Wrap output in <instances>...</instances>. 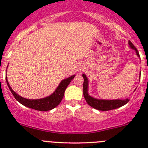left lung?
Instances as JSON below:
<instances>
[{
    "instance_id": "left-lung-1",
    "label": "left lung",
    "mask_w": 148,
    "mask_h": 148,
    "mask_svg": "<svg viewBox=\"0 0 148 148\" xmlns=\"http://www.w3.org/2000/svg\"><path fill=\"white\" fill-rule=\"evenodd\" d=\"M129 45L130 46L131 49H134L136 51L138 56L140 57V54H139L138 51L135 48V46L133 45L130 41H128ZM82 77L84 78V83H83V94L84 97L85 98V100L87 102V104L89 106H91L93 108L96 109V110H101V111H108V110H114V109L119 108V107H122V106L125 105L127 103L129 102V99H99L94 98L89 95L88 94V79L86 77L84 74H82Z\"/></svg>"
}]
</instances>
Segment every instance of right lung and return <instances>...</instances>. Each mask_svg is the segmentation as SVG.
<instances>
[{
	"label": "right lung",
	"instance_id": "add662e5",
	"mask_svg": "<svg viewBox=\"0 0 148 148\" xmlns=\"http://www.w3.org/2000/svg\"><path fill=\"white\" fill-rule=\"evenodd\" d=\"M74 77H75V75H72L69 78L62 80L52 95H51L49 97H46L45 98L38 99H28L19 96L11 89L9 84H8L7 77H5V80H6V83L10 92L18 102H20L23 105L26 106V107L34 109V110H38V111H49V110H52V109L55 108L56 106L59 105V103L63 99L64 92L67 86L69 84Z\"/></svg>",
	"mask_w": 148,
	"mask_h": 148
}]
</instances>
